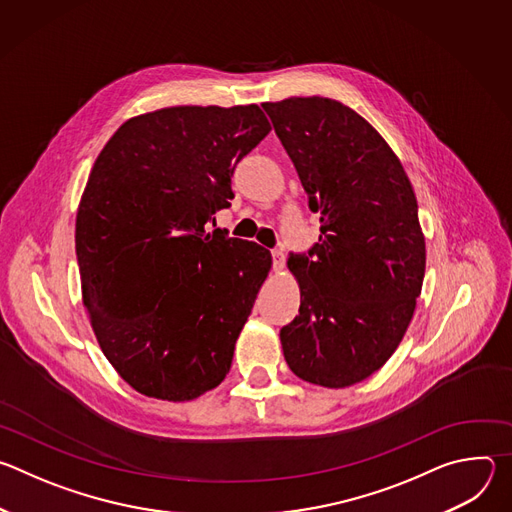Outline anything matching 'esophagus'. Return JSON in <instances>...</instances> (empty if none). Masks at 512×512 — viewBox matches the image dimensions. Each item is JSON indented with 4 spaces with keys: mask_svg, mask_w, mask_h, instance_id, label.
Segmentation results:
<instances>
[{
    "mask_svg": "<svg viewBox=\"0 0 512 512\" xmlns=\"http://www.w3.org/2000/svg\"><path fill=\"white\" fill-rule=\"evenodd\" d=\"M271 259H273V269L275 271H281L285 267V255L281 249H273L271 251Z\"/></svg>",
    "mask_w": 512,
    "mask_h": 512,
    "instance_id": "esophagus-1",
    "label": "esophagus"
}]
</instances>
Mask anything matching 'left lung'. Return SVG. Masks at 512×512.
Listing matches in <instances>:
<instances>
[{
    "mask_svg": "<svg viewBox=\"0 0 512 512\" xmlns=\"http://www.w3.org/2000/svg\"><path fill=\"white\" fill-rule=\"evenodd\" d=\"M294 162L320 241L289 253L300 316L281 328L300 379L342 389L379 371L399 346L425 275V241L411 182L379 131L334 99L261 105Z\"/></svg>",
    "mask_w": 512,
    "mask_h": 512,
    "instance_id": "left-lung-1",
    "label": "left lung"
}]
</instances>
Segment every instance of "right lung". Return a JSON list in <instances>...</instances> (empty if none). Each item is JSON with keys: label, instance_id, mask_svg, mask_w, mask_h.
<instances>
[{"label": "right lung", "instance_id": "1", "mask_svg": "<svg viewBox=\"0 0 512 512\" xmlns=\"http://www.w3.org/2000/svg\"><path fill=\"white\" fill-rule=\"evenodd\" d=\"M269 131L257 105L160 109L125 121L91 170L75 233L83 302L143 395L190 401L231 369L271 253L206 229Z\"/></svg>", "mask_w": 512, "mask_h": 512}]
</instances>
